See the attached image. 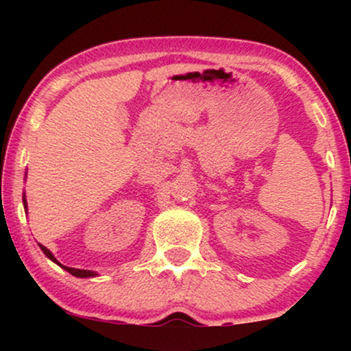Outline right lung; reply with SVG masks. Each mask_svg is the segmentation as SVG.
Instances as JSON below:
<instances>
[{
    "instance_id": "right-lung-1",
    "label": "right lung",
    "mask_w": 351,
    "mask_h": 351,
    "mask_svg": "<svg viewBox=\"0 0 351 351\" xmlns=\"http://www.w3.org/2000/svg\"><path fill=\"white\" fill-rule=\"evenodd\" d=\"M23 208L27 209V199H25V193H23ZM40 247H41V251L45 252V256L47 257V258H51L52 262H56L57 265H60L62 268H64V270H66L69 273H71V275L73 276H78V278H90V276H95V273L94 271H90V270H80V268H71V267H65V265H62V263H59V261H57V258L52 256V252L49 251V249H47L46 246H43V244H40Z\"/></svg>"
}]
</instances>
